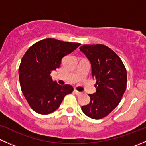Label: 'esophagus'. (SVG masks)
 <instances>
[{
    "label": "esophagus",
    "instance_id": "obj_1",
    "mask_svg": "<svg viewBox=\"0 0 146 146\" xmlns=\"http://www.w3.org/2000/svg\"><path fill=\"white\" fill-rule=\"evenodd\" d=\"M74 94H76V96H80L81 94H82V92H80V91H76V89H74Z\"/></svg>",
    "mask_w": 146,
    "mask_h": 146
}]
</instances>
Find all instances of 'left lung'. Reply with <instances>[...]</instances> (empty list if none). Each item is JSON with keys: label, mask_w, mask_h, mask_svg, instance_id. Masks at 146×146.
Wrapping results in <instances>:
<instances>
[{"label": "left lung", "mask_w": 146, "mask_h": 146, "mask_svg": "<svg viewBox=\"0 0 146 146\" xmlns=\"http://www.w3.org/2000/svg\"><path fill=\"white\" fill-rule=\"evenodd\" d=\"M79 49L91 62V75L96 81V92L88 94L91 101L82 110L88 117L100 119L121 101L127 88V70L119 57L104 45H84Z\"/></svg>", "instance_id": "8db88e82"}]
</instances>
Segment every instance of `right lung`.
Wrapping results in <instances>:
<instances>
[{
    "label": "right lung",
    "instance_id": "1",
    "mask_svg": "<svg viewBox=\"0 0 146 146\" xmlns=\"http://www.w3.org/2000/svg\"><path fill=\"white\" fill-rule=\"evenodd\" d=\"M80 43L46 38L34 43L21 60L19 79L22 91L33 110L48 115L56 110L72 86L59 85L50 76L52 71L60 67L62 58L71 53Z\"/></svg>",
    "mask_w": 146,
    "mask_h": 146
}]
</instances>
